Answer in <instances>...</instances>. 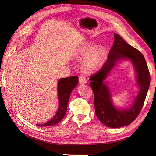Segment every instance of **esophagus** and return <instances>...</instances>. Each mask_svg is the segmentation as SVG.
Here are the masks:
<instances>
[{"mask_svg":"<svg viewBox=\"0 0 156 156\" xmlns=\"http://www.w3.org/2000/svg\"><path fill=\"white\" fill-rule=\"evenodd\" d=\"M79 81L80 84H85L87 83V78L84 75H81L79 77Z\"/></svg>","mask_w":156,"mask_h":156,"instance_id":"34e87169","label":"esophagus"}]
</instances>
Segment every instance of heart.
I'll return each instance as SVG.
<instances>
[{
    "mask_svg": "<svg viewBox=\"0 0 156 156\" xmlns=\"http://www.w3.org/2000/svg\"><path fill=\"white\" fill-rule=\"evenodd\" d=\"M90 48L91 47L89 45L84 47L81 51V53L83 55L87 54ZM105 55L106 50L103 46H97L92 48L83 60V66L84 69L88 72H95L100 69L105 59Z\"/></svg>",
    "mask_w": 156,
    "mask_h": 156,
    "instance_id": "obj_1",
    "label": "heart"
}]
</instances>
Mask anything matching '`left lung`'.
<instances>
[{"instance_id":"1","label":"left lung","mask_w":156,"mask_h":156,"mask_svg":"<svg viewBox=\"0 0 156 156\" xmlns=\"http://www.w3.org/2000/svg\"><path fill=\"white\" fill-rule=\"evenodd\" d=\"M115 41L107 56V60L98 72L91 75L90 83L94 96V107L98 119L112 128L130 124L138 116L142 109L150 83V75L144 56L131 46L122 37L114 33ZM129 59L133 63L136 72L140 92L130 109L119 110L112 104L111 95L104 80L119 60Z\"/></svg>"}]
</instances>
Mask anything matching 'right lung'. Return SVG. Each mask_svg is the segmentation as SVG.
<instances>
[{"mask_svg": "<svg viewBox=\"0 0 156 156\" xmlns=\"http://www.w3.org/2000/svg\"><path fill=\"white\" fill-rule=\"evenodd\" d=\"M79 83L78 77L76 75L69 77L61 78L58 84V95L59 107L57 112L53 119L44 124H37V126H51L57 124L62 120L67 111V105L70 94Z\"/></svg>", "mask_w": 156, "mask_h": 156, "instance_id": "right-lung-1", "label": "right lung"}]
</instances>
